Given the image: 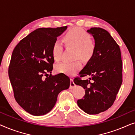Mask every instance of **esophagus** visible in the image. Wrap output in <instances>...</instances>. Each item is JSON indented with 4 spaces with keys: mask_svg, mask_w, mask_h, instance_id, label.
I'll list each match as a JSON object with an SVG mask.
<instances>
[{
    "mask_svg": "<svg viewBox=\"0 0 135 135\" xmlns=\"http://www.w3.org/2000/svg\"><path fill=\"white\" fill-rule=\"evenodd\" d=\"M75 86V85L74 82V81H73V78H71V82H70V86H69V88H73Z\"/></svg>",
    "mask_w": 135,
    "mask_h": 135,
    "instance_id": "obj_1",
    "label": "esophagus"
}]
</instances>
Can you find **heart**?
Wrapping results in <instances>:
<instances>
[{
	"instance_id": "heart-1",
	"label": "heart",
	"mask_w": 135,
	"mask_h": 135,
	"mask_svg": "<svg viewBox=\"0 0 135 135\" xmlns=\"http://www.w3.org/2000/svg\"><path fill=\"white\" fill-rule=\"evenodd\" d=\"M62 40L66 46L75 47V58L80 57L83 60L88 61L95 54L96 43L91 38L89 33L81 27H73L68 30L62 37ZM63 46L60 40H56L53 44L51 53L53 59L56 61L61 59ZM82 67L79 60L72 62H62L57 64L56 71L58 73L67 75H74Z\"/></svg>"
}]
</instances>
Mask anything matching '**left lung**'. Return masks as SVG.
Instances as JSON below:
<instances>
[{
	"instance_id": "8db88e82",
	"label": "left lung",
	"mask_w": 135,
	"mask_h": 135,
	"mask_svg": "<svg viewBox=\"0 0 135 135\" xmlns=\"http://www.w3.org/2000/svg\"><path fill=\"white\" fill-rule=\"evenodd\" d=\"M95 38L93 57L75 77V84L85 89L84 97L77 104L88 114H98L112 106L122 83V60L120 49L109 33L101 27L87 31ZM90 76L89 80L81 77Z\"/></svg>"
}]
</instances>
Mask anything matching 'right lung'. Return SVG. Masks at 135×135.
Here are the masks:
<instances>
[{
	"label": "right lung",
	"mask_w": 135,
	"mask_h": 135,
	"mask_svg": "<svg viewBox=\"0 0 135 135\" xmlns=\"http://www.w3.org/2000/svg\"><path fill=\"white\" fill-rule=\"evenodd\" d=\"M67 26L43 27L32 31L15 47L8 68L14 97L23 109L42 115L52 109L58 94L69 87L70 79L63 73L53 75L51 49L57 37Z\"/></svg>",
	"instance_id": "obj_1"
}]
</instances>
